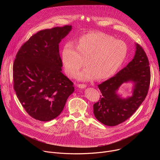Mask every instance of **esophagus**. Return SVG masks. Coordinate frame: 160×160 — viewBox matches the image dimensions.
I'll use <instances>...</instances> for the list:
<instances>
[{
  "instance_id": "34e87169",
  "label": "esophagus",
  "mask_w": 160,
  "mask_h": 160,
  "mask_svg": "<svg viewBox=\"0 0 160 160\" xmlns=\"http://www.w3.org/2000/svg\"><path fill=\"white\" fill-rule=\"evenodd\" d=\"M77 86H78V87H79V88H85V87H87V85H86L85 84H83V83L78 84Z\"/></svg>"
}]
</instances>
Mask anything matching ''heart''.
I'll return each instance as SVG.
<instances>
[{
  "mask_svg": "<svg viewBox=\"0 0 160 160\" xmlns=\"http://www.w3.org/2000/svg\"><path fill=\"white\" fill-rule=\"evenodd\" d=\"M128 47L122 40L101 33L92 32L80 37L76 47L73 43L64 45L62 62L66 74L73 77L85 64L87 67L77 74L82 80L96 78L105 80L115 75L124 63Z\"/></svg>",
  "mask_w": 160,
  "mask_h": 160,
  "instance_id": "obj_1",
  "label": "heart"
}]
</instances>
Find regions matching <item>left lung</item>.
Wrapping results in <instances>:
<instances>
[{"label": "left lung", "mask_w": 160, "mask_h": 160, "mask_svg": "<svg viewBox=\"0 0 160 160\" xmlns=\"http://www.w3.org/2000/svg\"><path fill=\"white\" fill-rule=\"evenodd\" d=\"M149 62L143 48L136 44L133 59L115 77L98 85L102 95L94 104L95 117L108 126H115L129 118L144 101L149 90L151 81ZM134 82L132 96L122 99L116 91L125 82Z\"/></svg>", "instance_id": "1"}]
</instances>
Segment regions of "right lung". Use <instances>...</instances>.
<instances>
[{"mask_svg": "<svg viewBox=\"0 0 160 160\" xmlns=\"http://www.w3.org/2000/svg\"><path fill=\"white\" fill-rule=\"evenodd\" d=\"M71 25L40 30L18 51L12 67L16 96L32 118L47 122L58 117L75 90L61 72L59 43Z\"/></svg>", "mask_w": 160, "mask_h": 160, "instance_id": "right-lung-1", "label": "right lung"}]
</instances>
